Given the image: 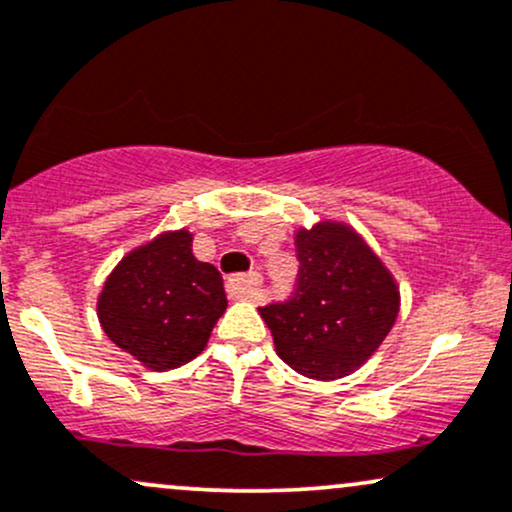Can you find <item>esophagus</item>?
<instances>
[{"label": "esophagus", "instance_id": "1", "mask_svg": "<svg viewBox=\"0 0 512 512\" xmlns=\"http://www.w3.org/2000/svg\"><path fill=\"white\" fill-rule=\"evenodd\" d=\"M262 277L257 272L250 274H235L228 279V289L235 299H255L257 291H260Z\"/></svg>", "mask_w": 512, "mask_h": 512}]
</instances>
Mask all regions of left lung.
Returning <instances> with one entry per match:
<instances>
[{
  "label": "left lung",
  "mask_w": 512,
  "mask_h": 512,
  "mask_svg": "<svg viewBox=\"0 0 512 512\" xmlns=\"http://www.w3.org/2000/svg\"><path fill=\"white\" fill-rule=\"evenodd\" d=\"M289 299L260 306L277 355L311 379L352 374L374 355L398 316L396 282L362 238L340 223L296 233Z\"/></svg>",
  "instance_id": "obj_1"
}]
</instances>
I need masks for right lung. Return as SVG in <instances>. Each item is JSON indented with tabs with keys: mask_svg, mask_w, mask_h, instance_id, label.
<instances>
[{
	"mask_svg": "<svg viewBox=\"0 0 512 512\" xmlns=\"http://www.w3.org/2000/svg\"><path fill=\"white\" fill-rule=\"evenodd\" d=\"M221 272L199 262L192 233H165L138 247L109 274L99 323L123 352L155 372L192 362L226 311Z\"/></svg>",
	"mask_w": 512,
	"mask_h": 512,
	"instance_id": "add662e5",
	"label": "right lung"
}]
</instances>
